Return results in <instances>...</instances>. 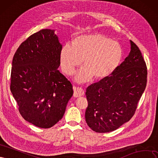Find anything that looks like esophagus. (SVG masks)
I'll use <instances>...</instances> for the list:
<instances>
[{
    "label": "esophagus",
    "mask_w": 158,
    "mask_h": 158,
    "mask_svg": "<svg viewBox=\"0 0 158 158\" xmlns=\"http://www.w3.org/2000/svg\"><path fill=\"white\" fill-rule=\"evenodd\" d=\"M73 90H74V94L73 96L75 97H80L81 96H83L85 94V91L83 88L81 87H75L74 86L73 87Z\"/></svg>",
    "instance_id": "esophagus-1"
}]
</instances>
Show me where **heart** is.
Wrapping results in <instances>:
<instances>
[{
    "mask_svg": "<svg viewBox=\"0 0 158 158\" xmlns=\"http://www.w3.org/2000/svg\"><path fill=\"white\" fill-rule=\"evenodd\" d=\"M123 50L120 44L99 33L81 35L73 44H66L60 53L63 72L72 75L83 59L85 65L77 73L76 80L85 82L93 77L100 79L108 77L120 64Z\"/></svg>",
    "mask_w": 158,
    "mask_h": 158,
    "instance_id": "heart-1",
    "label": "heart"
}]
</instances>
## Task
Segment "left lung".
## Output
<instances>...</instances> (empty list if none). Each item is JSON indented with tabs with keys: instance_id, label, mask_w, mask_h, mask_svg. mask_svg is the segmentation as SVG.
Segmentation results:
<instances>
[{
	"instance_id": "1",
	"label": "left lung",
	"mask_w": 158,
	"mask_h": 158,
	"mask_svg": "<svg viewBox=\"0 0 158 158\" xmlns=\"http://www.w3.org/2000/svg\"><path fill=\"white\" fill-rule=\"evenodd\" d=\"M131 46L129 55L111 75L86 90L88 106L85 120L96 133H109L129 121L145 90L146 64L140 49L132 40Z\"/></svg>"
}]
</instances>
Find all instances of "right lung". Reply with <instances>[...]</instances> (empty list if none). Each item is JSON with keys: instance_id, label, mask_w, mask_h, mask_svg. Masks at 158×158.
Instances as JSON below:
<instances>
[{"instance_id": "obj_1", "label": "right lung", "mask_w": 158, "mask_h": 158, "mask_svg": "<svg viewBox=\"0 0 158 158\" xmlns=\"http://www.w3.org/2000/svg\"><path fill=\"white\" fill-rule=\"evenodd\" d=\"M62 46L54 30L29 36L12 60L10 90L20 114L29 123L50 128L63 118L73 86L57 69Z\"/></svg>"}]
</instances>
